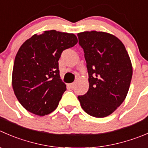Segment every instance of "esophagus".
<instances>
[{
  "instance_id": "34e87169",
  "label": "esophagus",
  "mask_w": 148,
  "mask_h": 148,
  "mask_svg": "<svg viewBox=\"0 0 148 148\" xmlns=\"http://www.w3.org/2000/svg\"><path fill=\"white\" fill-rule=\"evenodd\" d=\"M74 84H75L74 83H70V84H68V86L69 87V88L72 89L74 87Z\"/></svg>"
}]
</instances>
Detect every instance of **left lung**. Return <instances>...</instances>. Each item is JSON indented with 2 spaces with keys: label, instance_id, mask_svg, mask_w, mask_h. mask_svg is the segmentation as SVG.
<instances>
[{
  "label": "left lung",
  "instance_id": "left-lung-1",
  "mask_svg": "<svg viewBox=\"0 0 148 148\" xmlns=\"http://www.w3.org/2000/svg\"><path fill=\"white\" fill-rule=\"evenodd\" d=\"M84 50L89 74V90L78 96L83 110L96 118L114 113L125 100L132 77V65L125 46L105 32L77 34Z\"/></svg>",
  "mask_w": 148,
  "mask_h": 148
}]
</instances>
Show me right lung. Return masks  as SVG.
Returning a JSON list of instances; mask_svg holds the SVG:
<instances>
[{"label":"right lung","instance_id":"right-lung-1","mask_svg":"<svg viewBox=\"0 0 148 148\" xmlns=\"http://www.w3.org/2000/svg\"><path fill=\"white\" fill-rule=\"evenodd\" d=\"M77 42L74 34L53 29L34 34L21 45L14 60L12 87L26 110L42 116L58 107L66 90L58 60L63 51Z\"/></svg>","mask_w":148,"mask_h":148}]
</instances>
